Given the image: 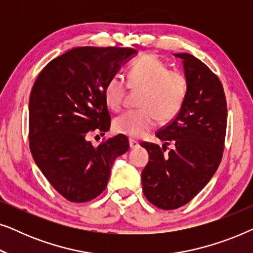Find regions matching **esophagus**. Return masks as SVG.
Returning a JSON list of instances; mask_svg holds the SVG:
<instances>
[{
    "label": "esophagus",
    "instance_id": "34e87169",
    "mask_svg": "<svg viewBox=\"0 0 253 253\" xmlns=\"http://www.w3.org/2000/svg\"><path fill=\"white\" fill-rule=\"evenodd\" d=\"M129 145H130L131 150H136V148L139 147V143H138V141H136V140H133V139L129 140Z\"/></svg>",
    "mask_w": 253,
    "mask_h": 253
}]
</instances>
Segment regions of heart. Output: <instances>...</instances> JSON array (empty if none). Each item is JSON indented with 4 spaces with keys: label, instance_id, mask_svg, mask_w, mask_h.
Returning <instances> with one entry per match:
<instances>
[{
    "label": "heart",
    "instance_id": "heart-1",
    "mask_svg": "<svg viewBox=\"0 0 253 253\" xmlns=\"http://www.w3.org/2000/svg\"><path fill=\"white\" fill-rule=\"evenodd\" d=\"M132 89H143L139 106L117 116L113 122L116 133L138 139L150 133L158 126L159 119L169 121L177 115L186 94L185 76L178 70H169L167 64L154 55H145L132 63L127 77ZM123 77L113 76L105 87L107 106L112 110L122 109L126 94Z\"/></svg>",
    "mask_w": 253,
    "mask_h": 253
}]
</instances>
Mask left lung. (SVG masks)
Segmentation results:
<instances>
[{
	"label": "left lung",
	"instance_id": "left-lung-1",
	"mask_svg": "<svg viewBox=\"0 0 253 253\" xmlns=\"http://www.w3.org/2000/svg\"><path fill=\"white\" fill-rule=\"evenodd\" d=\"M174 55L183 62L184 102L175 119L157 133L165 143L162 148L141 145L150 157L141 171L144 195L162 210L185 205L210 182L222 159L227 126V102L220 79L193 55ZM170 143L173 148L165 154Z\"/></svg>",
	"mask_w": 253,
	"mask_h": 253
}]
</instances>
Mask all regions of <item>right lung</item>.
Listing matches in <instances>:
<instances>
[{
  "instance_id": "right-lung-1",
  "label": "right lung",
  "mask_w": 253,
  "mask_h": 253,
  "mask_svg": "<svg viewBox=\"0 0 253 253\" xmlns=\"http://www.w3.org/2000/svg\"><path fill=\"white\" fill-rule=\"evenodd\" d=\"M137 54L132 48L75 47L50 61L34 83L29 102L31 153L53 188L70 202L98 197L115 159L129 150L123 136L99 146L86 137L109 130L105 87Z\"/></svg>"
}]
</instances>
